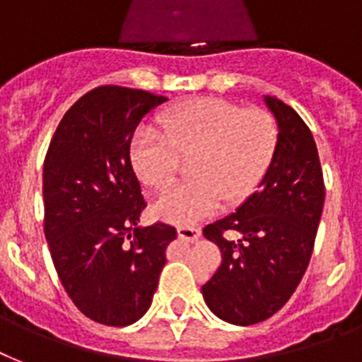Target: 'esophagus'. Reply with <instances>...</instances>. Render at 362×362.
<instances>
[{
    "label": "esophagus",
    "mask_w": 362,
    "mask_h": 362,
    "mask_svg": "<svg viewBox=\"0 0 362 362\" xmlns=\"http://www.w3.org/2000/svg\"><path fill=\"white\" fill-rule=\"evenodd\" d=\"M178 238L186 242H197L201 238V229L199 227L180 226L178 227Z\"/></svg>",
    "instance_id": "obj_1"
}]
</instances>
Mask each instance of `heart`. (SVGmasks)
Instances as JSON below:
<instances>
[{"label":"heart","mask_w":362,"mask_h":362,"mask_svg":"<svg viewBox=\"0 0 362 362\" xmlns=\"http://www.w3.org/2000/svg\"><path fill=\"white\" fill-rule=\"evenodd\" d=\"M280 142L278 122L267 109L201 98L159 116L158 131H141L131 142V167L150 189L175 182L178 159H187V184L153 203L156 218L192 226L247 199L269 173Z\"/></svg>","instance_id":"b5f03b06"}]
</instances>
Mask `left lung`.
Masks as SVG:
<instances>
[{"mask_svg": "<svg viewBox=\"0 0 362 362\" xmlns=\"http://www.w3.org/2000/svg\"><path fill=\"white\" fill-rule=\"evenodd\" d=\"M264 103L280 127V142L259 189L237 212L203 235L221 252V264L203 286L204 303L220 320L253 325L269 320L303 280L320 226L325 184L308 125L284 101ZM227 232H238L237 241Z\"/></svg>", "mask_w": 362, "mask_h": 362, "instance_id": "8db88e82", "label": "left lung"}]
</instances>
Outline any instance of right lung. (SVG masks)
<instances>
[{"label":"right lung","mask_w":362,"mask_h":362,"mask_svg":"<svg viewBox=\"0 0 362 362\" xmlns=\"http://www.w3.org/2000/svg\"><path fill=\"white\" fill-rule=\"evenodd\" d=\"M167 98L124 86L82 95L59 122L42 167L45 237L62 286L90 320L125 327L152 304L167 223L136 226L146 201L131 167L141 120Z\"/></svg>","instance_id":"add662e5"}]
</instances>
